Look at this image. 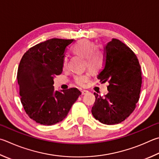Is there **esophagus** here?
I'll return each instance as SVG.
<instances>
[{
  "mask_svg": "<svg viewBox=\"0 0 159 159\" xmlns=\"http://www.w3.org/2000/svg\"><path fill=\"white\" fill-rule=\"evenodd\" d=\"M88 92V90H85V89H83V90H81V94L82 95H84L85 94H87Z\"/></svg>",
  "mask_w": 159,
  "mask_h": 159,
  "instance_id": "esophagus-1",
  "label": "esophagus"
}]
</instances>
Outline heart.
Returning a JSON list of instances; mask_svg holds the SVG:
<instances>
[{"mask_svg":"<svg viewBox=\"0 0 159 159\" xmlns=\"http://www.w3.org/2000/svg\"><path fill=\"white\" fill-rule=\"evenodd\" d=\"M73 53L85 57V65L92 72L99 71L103 65V56L100 48L95 47V43L89 39H83L78 41L71 48ZM68 66V58L64 56L62 67L64 70ZM89 79V74H78L74 76V82L82 86Z\"/></svg>","mask_w":159,"mask_h":159,"instance_id":"obj_1","label":"heart"}]
</instances>
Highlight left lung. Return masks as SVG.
Wrapping results in <instances>:
<instances>
[{
	"instance_id": "obj_1",
	"label": "left lung",
	"mask_w": 159,
	"mask_h": 159,
	"mask_svg": "<svg viewBox=\"0 0 159 159\" xmlns=\"http://www.w3.org/2000/svg\"><path fill=\"white\" fill-rule=\"evenodd\" d=\"M103 65L97 79L108 82V92L103 97L94 93L92 113L96 120L112 125L125 120L140 98L142 73L137 56L119 39H112L104 47Z\"/></svg>"
}]
</instances>
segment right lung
I'll return each mask as SVG.
<instances>
[{
    "instance_id": "right-lung-1",
    "label": "right lung",
    "mask_w": 159,
    "mask_h": 159,
    "mask_svg": "<svg viewBox=\"0 0 159 159\" xmlns=\"http://www.w3.org/2000/svg\"><path fill=\"white\" fill-rule=\"evenodd\" d=\"M74 39L53 38L30 48L17 71L20 99L32 120L53 125L65 119L80 92L77 88L54 91L53 78L62 74V59Z\"/></svg>"
}]
</instances>
